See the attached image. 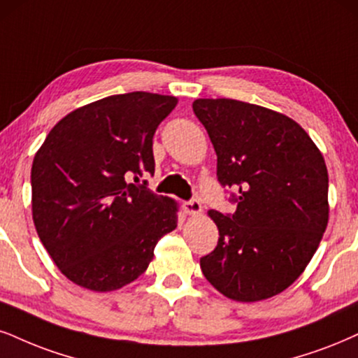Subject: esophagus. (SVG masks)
Wrapping results in <instances>:
<instances>
[{
    "label": "esophagus",
    "mask_w": 358,
    "mask_h": 358,
    "mask_svg": "<svg viewBox=\"0 0 358 358\" xmlns=\"http://www.w3.org/2000/svg\"><path fill=\"white\" fill-rule=\"evenodd\" d=\"M184 210H186V214H189V215H197V214H201L202 206L197 199H191V201L184 202Z\"/></svg>",
    "instance_id": "esophagus-1"
}]
</instances>
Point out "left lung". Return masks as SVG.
Masks as SVG:
<instances>
[{"mask_svg":"<svg viewBox=\"0 0 358 358\" xmlns=\"http://www.w3.org/2000/svg\"><path fill=\"white\" fill-rule=\"evenodd\" d=\"M194 114L217 154V180L234 214L209 210L219 229L201 257L207 280L237 302L280 294L303 272L329 222L324 156L294 119L236 99H196Z\"/></svg>","mask_w":358,"mask_h":358,"instance_id":"8db88e82","label":"left lung"}]
</instances>
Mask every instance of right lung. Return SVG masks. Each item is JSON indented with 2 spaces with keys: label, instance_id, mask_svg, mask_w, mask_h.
<instances>
[{
  "label": "right lung",
  "instance_id": "1",
  "mask_svg": "<svg viewBox=\"0 0 358 358\" xmlns=\"http://www.w3.org/2000/svg\"><path fill=\"white\" fill-rule=\"evenodd\" d=\"M176 104L144 91L108 96L61 119L34 156V226L74 284L96 292L131 284L178 227L174 201L130 182L154 174V132Z\"/></svg>",
  "mask_w": 358,
  "mask_h": 358
}]
</instances>
